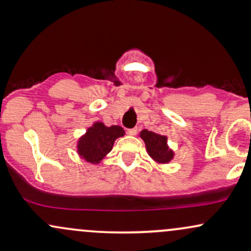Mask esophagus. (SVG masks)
<instances>
[{"instance_id": "esophagus-1", "label": "esophagus", "mask_w": 251, "mask_h": 251, "mask_svg": "<svg viewBox=\"0 0 251 251\" xmlns=\"http://www.w3.org/2000/svg\"><path fill=\"white\" fill-rule=\"evenodd\" d=\"M137 128H128L127 131H126V133H127L128 135H135L137 134Z\"/></svg>"}]
</instances>
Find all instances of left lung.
Here are the masks:
<instances>
[{
  "label": "left lung",
  "mask_w": 251,
  "mask_h": 251,
  "mask_svg": "<svg viewBox=\"0 0 251 251\" xmlns=\"http://www.w3.org/2000/svg\"><path fill=\"white\" fill-rule=\"evenodd\" d=\"M139 137L145 143L146 151L154 163L163 165V164H169L174 159L175 152L168 145V137L166 135L143 129L139 133Z\"/></svg>",
  "instance_id": "1"
}]
</instances>
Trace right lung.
I'll list each match as a JSON object with an SVG mask.
<instances>
[{"mask_svg":"<svg viewBox=\"0 0 251 251\" xmlns=\"http://www.w3.org/2000/svg\"><path fill=\"white\" fill-rule=\"evenodd\" d=\"M124 135L125 131L120 126H106L102 122H94L77 139L76 152L87 163L99 164L112 151L114 142Z\"/></svg>","mask_w":251,"mask_h":251,"instance_id":"right-lung-1","label":"right lung"}]
</instances>
